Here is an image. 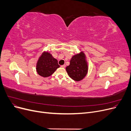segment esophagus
I'll return each mask as SVG.
<instances>
[{"label":"esophagus","mask_w":131,"mask_h":131,"mask_svg":"<svg viewBox=\"0 0 131 131\" xmlns=\"http://www.w3.org/2000/svg\"><path fill=\"white\" fill-rule=\"evenodd\" d=\"M61 67H62V68H65V67H66V65H65V64H64V65H62V66H61Z\"/></svg>","instance_id":"34e87169"}]
</instances>
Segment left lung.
<instances>
[{
  "label": "left lung",
  "mask_w": 131,
  "mask_h": 131,
  "mask_svg": "<svg viewBox=\"0 0 131 131\" xmlns=\"http://www.w3.org/2000/svg\"><path fill=\"white\" fill-rule=\"evenodd\" d=\"M83 52L73 56L69 66L66 67V71L73 80L79 81L84 79L88 73V66Z\"/></svg>",
  "instance_id": "obj_1"
}]
</instances>
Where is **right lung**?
<instances>
[{
    "label": "right lung",
    "mask_w": 131,
    "mask_h": 131,
    "mask_svg": "<svg viewBox=\"0 0 131 131\" xmlns=\"http://www.w3.org/2000/svg\"><path fill=\"white\" fill-rule=\"evenodd\" d=\"M37 72L42 77H48L59 68L58 61L49 52H44L39 57L37 63Z\"/></svg>",
    "instance_id": "right-lung-1"
}]
</instances>
